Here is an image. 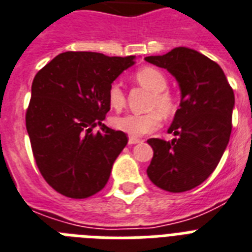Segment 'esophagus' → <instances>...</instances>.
I'll return each mask as SVG.
<instances>
[{"instance_id": "obj_1", "label": "esophagus", "mask_w": 252, "mask_h": 252, "mask_svg": "<svg viewBox=\"0 0 252 252\" xmlns=\"http://www.w3.org/2000/svg\"><path fill=\"white\" fill-rule=\"evenodd\" d=\"M141 142L140 138H137V137H129V140H128V144L129 145H136Z\"/></svg>"}]
</instances>
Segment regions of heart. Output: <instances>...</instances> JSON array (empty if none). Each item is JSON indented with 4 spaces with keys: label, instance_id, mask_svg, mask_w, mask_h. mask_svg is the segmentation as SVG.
Segmentation results:
<instances>
[{
    "label": "heart",
    "instance_id": "obj_1",
    "mask_svg": "<svg viewBox=\"0 0 252 252\" xmlns=\"http://www.w3.org/2000/svg\"><path fill=\"white\" fill-rule=\"evenodd\" d=\"M137 83L142 87L150 89L154 93L151 102V107L159 111H153L144 115L126 114L118 116L112 120V124L116 129L122 130L132 137H140L157 130L161 124V116L171 115L175 110V102L172 95L164 92L168 87V81L164 73L153 67H144L136 72ZM108 101L114 108H122L126 103V94L119 83H114L108 89Z\"/></svg>",
    "mask_w": 252,
    "mask_h": 252
}]
</instances>
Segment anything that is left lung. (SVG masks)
Segmentation results:
<instances>
[{"mask_svg":"<svg viewBox=\"0 0 252 252\" xmlns=\"http://www.w3.org/2000/svg\"><path fill=\"white\" fill-rule=\"evenodd\" d=\"M145 61L167 69L181 93L168 128L177 138L147 140L154 150L147 176L163 190L188 191L210 177L228 146L234 93L221 67L194 49L179 46Z\"/></svg>","mask_w":252,"mask_h":252,"instance_id":"1","label":"left lung"}]
</instances>
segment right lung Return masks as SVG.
<instances>
[{
    "instance_id": "add662e5",
    "label": "right lung",
    "mask_w": 252,
    "mask_h": 252,
    "mask_svg": "<svg viewBox=\"0 0 252 252\" xmlns=\"http://www.w3.org/2000/svg\"><path fill=\"white\" fill-rule=\"evenodd\" d=\"M136 57L66 52L36 73L26 126L34 160L58 193L83 199L107 184L126 134L103 124L108 89ZM98 124L101 130L93 133Z\"/></svg>"
}]
</instances>
